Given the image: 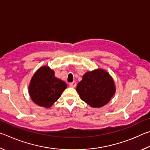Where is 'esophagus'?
<instances>
[{
	"label": "esophagus",
	"instance_id": "esophagus-1",
	"mask_svg": "<svg viewBox=\"0 0 150 150\" xmlns=\"http://www.w3.org/2000/svg\"><path fill=\"white\" fill-rule=\"evenodd\" d=\"M69 86L71 88H75L76 86V82H72L70 83Z\"/></svg>",
	"mask_w": 150,
	"mask_h": 150
}]
</instances>
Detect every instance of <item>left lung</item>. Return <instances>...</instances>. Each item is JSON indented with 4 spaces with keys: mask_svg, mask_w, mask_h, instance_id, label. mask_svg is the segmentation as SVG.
<instances>
[{
    "mask_svg": "<svg viewBox=\"0 0 150 150\" xmlns=\"http://www.w3.org/2000/svg\"><path fill=\"white\" fill-rule=\"evenodd\" d=\"M76 91L82 100L91 107L99 108L108 103L116 88L107 71L96 69L84 74L82 81L78 83Z\"/></svg>",
    "mask_w": 150,
    "mask_h": 150,
    "instance_id": "left-lung-1",
    "label": "left lung"
}]
</instances>
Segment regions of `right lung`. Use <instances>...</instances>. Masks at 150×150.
Masks as SVG:
<instances>
[{
  "mask_svg": "<svg viewBox=\"0 0 150 150\" xmlns=\"http://www.w3.org/2000/svg\"><path fill=\"white\" fill-rule=\"evenodd\" d=\"M67 87V83L55 77L53 70L43 66L31 78L29 94L36 105L49 108L61 96Z\"/></svg>",
  "mask_w": 150,
  "mask_h": 150,
  "instance_id": "1",
  "label": "right lung"
}]
</instances>
